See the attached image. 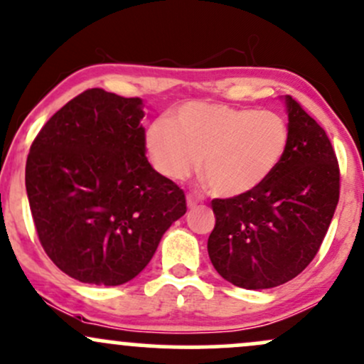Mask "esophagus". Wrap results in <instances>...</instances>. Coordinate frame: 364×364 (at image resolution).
<instances>
[{
  "label": "esophagus",
  "instance_id": "esophagus-1",
  "mask_svg": "<svg viewBox=\"0 0 364 364\" xmlns=\"http://www.w3.org/2000/svg\"><path fill=\"white\" fill-rule=\"evenodd\" d=\"M198 202H200V200L196 198V196H193V195H188L186 196V205H188V208H195L196 205H198Z\"/></svg>",
  "mask_w": 364,
  "mask_h": 364
}]
</instances>
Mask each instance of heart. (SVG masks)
Masks as SVG:
<instances>
[{
  "instance_id": "b5f03b06",
  "label": "heart",
  "mask_w": 364,
  "mask_h": 364,
  "mask_svg": "<svg viewBox=\"0 0 364 364\" xmlns=\"http://www.w3.org/2000/svg\"><path fill=\"white\" fill-rule=\"evenodd\" d=\"M154 168L171 181L190 178L202 162L207 185L223 198L253 193L279 169L289 124L275 111L219 102H186L174 123L157 118L145 132Z\"/></svg>"
}]
</instances>
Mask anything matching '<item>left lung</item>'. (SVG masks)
Returning <instances> with one entry per match:
<instances>
[{
    "instance_id": "obj_1",
    "label": "left lung",
    "mask_w": 364,
    "mask_h": 364,
    "mask_svg": "<svg viewBox=\"0 0 364 364\" xmlns=\"http://www.w3.org/2000/svg\"><path fill=\"white\" fill-rule=\"evenodd\" d=\"M289 147L253 193L212 200L208 257L220 277L243 289H270L308 267L339 202V164L325 129L284 95Z\"/></svg>"
}]
</instances>
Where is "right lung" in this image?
<instances>
[{"label":"right lung","mask_w":364,"mask_h":364,"mask_svg":"<svg viewBox=\"0 0 364 364\" xmlns=\"http://www.w3.org/2000/svg\"><path fill=\"white\" fill-rule=\"evenodd\" d=\"M144 101L89 89L32 144L25 188L44 252L70 277L121 286L185 215V193L145 157Z\"/></svg>","instance_id":"obj_1"}]
</instances>
